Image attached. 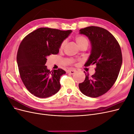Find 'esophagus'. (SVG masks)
<instances>
[{"label": "esophagus", "mask_w": 134, "mask_h": 134, "mask_svg": "<svg viewBox=\"0 0 134 134\" xmlns=\"http://www.w3.org/2000/svg\"><path fill=\"white\" fill-rule=\"evenodd\" d=\"M75 71H76V70H74V69H71V70H68V72L69 74H74L75 72Z\"/></svg>", "instance_id": "34e87169"}]
</instances>
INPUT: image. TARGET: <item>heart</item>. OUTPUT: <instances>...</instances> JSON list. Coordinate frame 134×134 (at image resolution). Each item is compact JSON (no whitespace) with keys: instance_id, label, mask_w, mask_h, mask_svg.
<instances>
[{"instance_id":"b5f03b06","label":"heart","mask_w":134,"mask_h":134,"mask_svg":"<svg viewBox=\"0 0 134 134\" xmlns=\"http://www.w3.org/2000/svg\"><path fill=\"white\" fill-rule=\"evenodd\" d=\"M76 42L78 44V45L80 48H82L83 47H88V44H89V40L88 39L84 37L83 36H77L75 38ZM66 40H64L62 41V42L61 43L60 46V50H63L65 46L66 45Z\"/></svg>"}]
</instances>
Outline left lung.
Returning a JSON list of instances; mask_svg holds the SVG:
<instances>
[{"label":"left lung","instance_id":"obj_1","mask_svg":"<svg viewBox=\"0 0 134 134\" xmlns=\"http://www.w3.org/2000/svg\"><path fill=\"white\" fill-rule=\"evenodd\" d=\"M79 33L87 36L92 44L91 54L85 66L95 64V73L86 74L79 90L87 96L96 98L107 92L115 84L122 63V52L117 40L104 28L90 26Z\"/></svg>","mask_w":134,"mask_h":134}]
</instances>
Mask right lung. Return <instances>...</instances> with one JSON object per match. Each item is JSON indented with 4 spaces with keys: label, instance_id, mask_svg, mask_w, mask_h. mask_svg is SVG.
Returning <instances> with one entry per match:
<instances>
[{
    "label": "right lung",
    "instance_id": "1",
    "mask_svg": "<svg viewBox=\"0 0 134 134\" xmlns=\"http://www.w3.org/2000/svg\"><path fill=\"white\" fill-rule=\"evenodd\" d=\"M72 32L50 28H40L31 32L19 44L17 62L20 77L27 90L39 98H47L60 89V76L65 71H50L47 58L59 53L61 43Z\"/></svg>",
    "mask_w": 134,
    "mask_h": 134
}]
</instances>
